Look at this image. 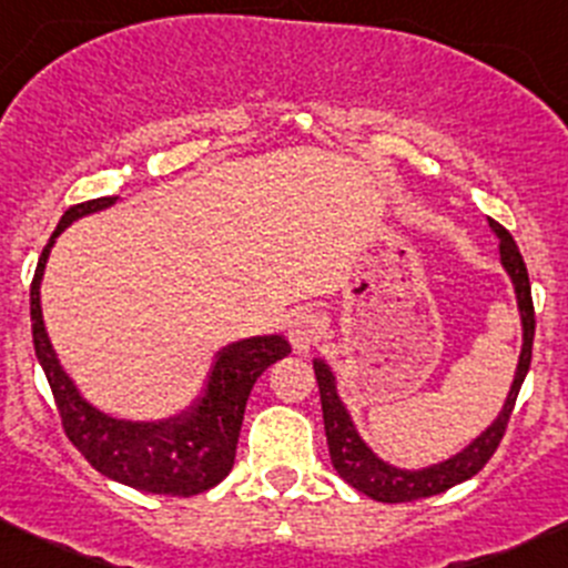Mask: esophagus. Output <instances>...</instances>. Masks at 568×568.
Instances as JSON below:
<instances>
[{"mask_svg": "<svg viewBox=\"0 0 568 568\" xmlns=\"http://www.w3.org/2000/svg\"><path fill=\"white\" fill-rule=\"evenodd\" d=\"M286 331H290L292 347H295L297 353H308V349L317 344L320 333H323V320L306 308V312H297L295 317L290 320V327H286Z\"/></svg>", "mask_w": 568, "mask_h": 568, "instance_id": "obj_1", "label": "esophagus"}]
</instances>
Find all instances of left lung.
Returning <instances> with one entry per match:
<instances>
[{"label":"left lung","mask_w":568,"mask_h":568,"mask_svg":"<svg viewBox=\"0 0 568 568\" xmlns=\"http://www.w3.org/2000/svg\"><path fill=\"white\" fill-rule=\"evenodd\" d=\"M489 230L498 235L500 265L503 271L508 273V278H511L514 295H517L519 323H523V349H519V364H517V372H514V383L511 388H508V396L506 402H503L498 418H495L493 424L476 437V440L467 443L459 454L437 462V465L418 467V470H402V467L379 459L377 454L361 440L347 407H344V402L338 399L336 377H333L331 366H327L323 358H314V374H317V385H320V402H323L327 452H331L333 467H336V473L349 484V487L369 495L372 500L407 503V500H420V498H432V495L446 493V489H452L454 484H462L467 481V478L476 476V473L487 465L489 457H493L495 448L500 446L503 432H506L508 418H511L514 402H517L519 388H523L525 383V374L530 369L536 320H534V297H530L528 267H525L517 243H514V237L508 235V230H503L498 221L489 219Z\"/></svg>","instance_id":"left-lung-1"}]
</instances>
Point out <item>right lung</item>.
<instances>
[{"label":"right lung","instance_id":"1","mask_svg":"<svg viewBox=\"0 0 568 568\" xmlns=\"http://www.w3.org/2000/svg\"><path fill=\"white\" fill-rule=\"evenodd\" d=\"M116 199L120 196H101L73 204L45 243L29 290L34 355L54 394L62 429L98 473L142 493L191 498L207 493L230 476L251 388L267 366L290 355V342L273 333L226 344L215 355L202 396L172 418L125 420L90 405L51 347L40 308V282L54 241L65 232V226L75 219L111 207Z\"/></svg>","mask_w":568,"mask_h":568}]
</instances>
